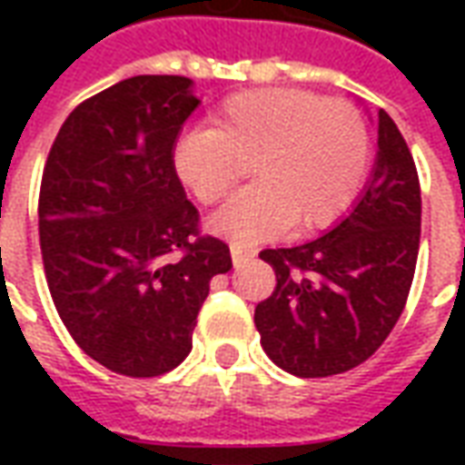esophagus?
<instances>
[{
	"mask_svg": "<svg viewBox=\"0 0 465 465\" xmlns=\"http://www.w3.org/2000/svg\"><path fill=\"white\" fill-rule=\"evenodd\" d=\"M253 259V252L252 249H243L239 243H232V262L233 266H242V263L252 262Z\"/></svg>",
	"mask_w": 465,
	"mask_h": 465,
	"instance_id": "esophagus-1",
	"label": "esophagus"
}]
</instances>
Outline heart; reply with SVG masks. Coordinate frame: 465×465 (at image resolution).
Here are the masks:
<instances>
[{
	"instance_id": "1",
	"label": "heart",
	"mask_w": 465,
	"mask_h": 465,
	"mask_svg": "<svg viewBox=\"0 0 465 465\" xmlns=\"http://www.w3.org/2000/svg\"><path fill=\"white\" fill-rule=\"evenodd\" d=\"M172 163L203 206L222 202L252 163L256 182L213 213L212 229L233 243H253L341 219L369 176L371 129L349 99L262 86L223 99L212 129L182 134Z\"/></svg>"
}]
</instances>
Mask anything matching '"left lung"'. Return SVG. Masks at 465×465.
<instances>
[{"label": "left lung", "mask_w": 465, "mask_h": 465, "mask_svg": "<svg viewBox=\"0 0 465 465\" xmlns=\"http://www.w3.org/2000/svg\"><path fill=\"white\" fill-rule=\"evenodd\" d=\"M420 243V183L399 126L379 109V153L341 223L302 246L263 249L276 286L253 323L266 356L302 379L356 369L389 339L409 299Z\"/></svg>", "instance_id": "obj_1"}]
</instances>
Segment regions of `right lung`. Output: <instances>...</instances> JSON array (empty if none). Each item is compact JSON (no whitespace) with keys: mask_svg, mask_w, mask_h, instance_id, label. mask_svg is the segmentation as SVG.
Segmentation results:
<instances>
[{"mask_svg":"<svg viewBox=\"0 0 465 465\" xmlns=\"http://www.w3.org/2000/svg\"><path fill=\"white\" fill-rule=\"evenodd\" d=\"M199 106L192 79L142 74L66 116L39 186V246L66 331L104 369L153 379L192 351L229 243L202 232L172 152Z\"/></svg>","mask_w":465,"mask_h":465,"instance_id":"1","label":"right lung"}]
</instances>
